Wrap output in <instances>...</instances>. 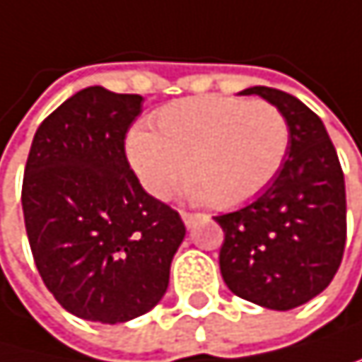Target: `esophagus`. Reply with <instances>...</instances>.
<instances>
[{"label":"esophagus","instance_id":"1","mask_svg":"<svg viewBox=\"0 0 362 362\" xmlns=\"http://www.w3.org/2000/svg\"><path fill=\"white\" fill-rule=\"evenodd\" d=\"M197 218H202V214H191V212H182V221L187 227H193L197 223Z\"/></svg>","mask_w":362,"mask_h":362}]
</instances>
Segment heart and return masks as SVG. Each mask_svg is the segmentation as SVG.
Masks as SVG:
<instances>
[{"label":"heart","mask_w":362,"mask_h":362,"mask_svg":"<svg viewBox=\"0 0 362 362\" xmlns=\"http://www.w3.org/2000/svg\"><path fill=\"white\" fill-rule=\"evenodd\" d=\"M290 146L288 119L266 100L202 96L156 111L154 131L135 126L126 158L154 199H167L177 182L187 197L234 208L257 197L276 177Z\"/></svg>","instance_id":"obj_1"}]
</instances>
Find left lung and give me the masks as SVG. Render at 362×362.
<instances>
[{"label":"left lung","mask_w":362,"mask_h":362,"mask_svg":"<svg viewBox=\"0 0 362 362\" xmlns=\"http://www.w3.org/2000/svg\"><path fill=\"white\" fill-rule=\"evenodd\" d=\"M288 119L290 146L276 177L245 208L214 216L225 240L221 274L236 296L288 311L315 298L339 270L346 247L344 171L322 119L296 96L255 86Z\"/></svg>","instance_id":"left-lung-1"}]
</instances>
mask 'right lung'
<instances>
[{"label":"right lung","instance_id":"right-lung-1","mask_svg":"<svg viewBox=\"0 0 362 362\" xmlns=\"http://www.w3.org/2000/svg\"><path fill=\"white\" fill-rule=\"evenodd\" d=\"M139 94L86 88L34 135L23 175V216L36 268L76 317L128 322L158 305L187 227L144 191L124 139Z\"/></svg>","mask_w":362,"mask_h":362}]
</instances>
